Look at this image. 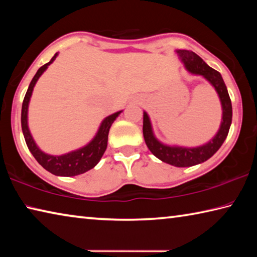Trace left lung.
Returning a JSON list of instances; mask_svg holds the SVG:
<instances>
[{"label":"left lung","mask_w":257,"mask_h":257,"mask_svg":"<svg viewBox=\"0 0 257 257\" xmlns=\"http://www.w3.org/2000/svg\"><path fill=\"white\" fill-rule=\"evenodd\" d=\"M175 52L187 71L191 75L201 76L215 89L220 99L221 108H222V116H221L219 130L205 144L195 147L169 145L161 142L155 136L149 113L144 111V115H143V135H144L145 143L149 150L152 152V154L164 163L175 165L178 168H186L205 162L222 146L223 142L228 136L230 125H231L232 105L228 94L227 86H225L220 72L207 66L203 59L199 58L193 51L176 50Z\"/></svg>","instance_id":"8db88e82"}]
</instances>
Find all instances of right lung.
Wrapping results in <instances>:
<instances>
[{"instance_id": "1", "label": "right lung", "mask_w": 257, "mask_h": 257, "mask_svg": "<svg viewBox=\"0 0 257 257\" xmlns=\"http://www.w3.org/2000/svg\"><path fill=\"white\" fill-rule=\"evenodd\" d=\"M58 55L59 52H56L50 62H47L44 66L38 69L36 75L33 78V80L30 81L27 93H26L23 102V108H21V128H23V134L26 144L28 146V150L45 170L51 172L52 175L60 177H75L90 170V169H93L99 162V160L102 159L104 152L106 150L107 136L111 125L114 122V120L120 115L122 110L116 111L112 113V114L107 115L106 118H104L101 124H99L95 136L86 145L79 147V149L61 155H52L43 152L36 144V142H35L33 135L29 130L28 107L30 98H32L34 92V87L36 85L37 80L46 71V69L49 68L50 64L54 62V60Z\"/></svg>"}]
</instances>
